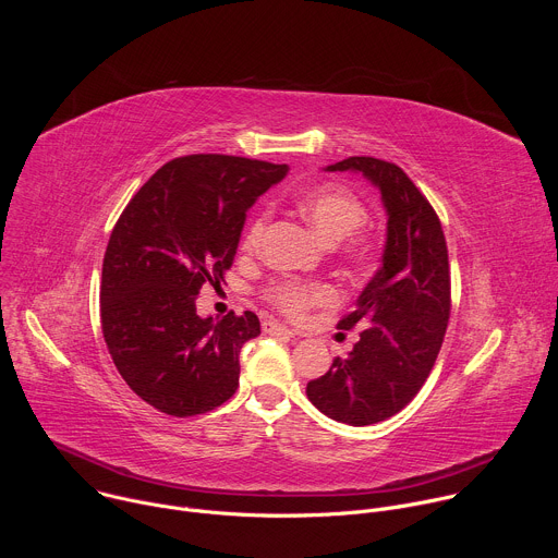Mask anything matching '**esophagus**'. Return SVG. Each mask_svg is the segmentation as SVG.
I'll use <instances>...</instances> for the list:
<instances>
[{"label":"esophagus","mask_w":558,"mask_h":558,"mask_svg":"<svg viewBox=\"0 0 558 558\" xmlns=\"http://www.w3.org/2000/svg\"><path fill=\"white\" fill-rule=\"evenodd\" d=\"M263 331L269 333V336H284V338H293L295 336L291 329H287L284 325H280L276 320H265L263 323Z\"/></svg>","instance_id":"obj_1"}]
</instances>
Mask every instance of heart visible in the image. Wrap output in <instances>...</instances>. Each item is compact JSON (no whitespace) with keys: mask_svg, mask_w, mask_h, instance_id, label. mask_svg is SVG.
Returning <instances> with one entry per match:
<instances>
[{"mask_svg":"<svg viewBox=\"0 0 558 558\" xmlns=\"http://www.w3.org/2000/svg\"><path fill=\"white\" fill-rule=\"evenodd\" d=\"M298 209L304 220L317 231L325 243L336 245L347 238L344 258L355 267H364L373 258V238L362 233L360 227L368 218V209L364 201L344 185L323 183L313 185L298 196ZM267 231V214H256L243 235V247L254 252ZM269 300L282 313L291 317L304 315L311 306L325 304L333 300V291L327 284H302L293 280L278 282L269 289Z\"/></svg>","mask_w":558,"mask_h":558,"instance_id":"obj_1","label":"heart"}]
</instances>
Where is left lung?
I'll list each match as a JSON object with an SVG mask.
<instances>
[{
	"instance_id": "1",
	"label": "left lung",
	"mask_w": 558,
	"mask_h": 558,
	"mask_svg": "<svg viewBox=\"0 0 558 558\" xmlns=\"http://www.w3.org/2000/svg\"><path fill=\"white\" fill-rule=\"evenodd\" d=\"M329 172L371 181L388 216L381 267L338 329L360 327L347 360L306 384L327 417L368 426L400 413L428 379L450 317V267L441 222L402 168L373 156H349Z\"/></svg>"
}]
</instances>
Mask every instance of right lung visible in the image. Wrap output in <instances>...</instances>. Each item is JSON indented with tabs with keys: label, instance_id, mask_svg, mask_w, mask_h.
Here are the masks:
<instances>
[{
	"label": "right lung",
	"instance_id": "1",
	"mask_svg": "<svg viewBox=\"0 0 558 558\" xmlns=\"http://www.w3.org/2000/svg\"><path fill=\"white\" fill-rule=\"evenodd\" d=\"M287 172L243 156H181L119 216L104 258L101 329L117 371L156 411L203 415L235 392L238 353L260 336L258 315L201 317L196 295L220 287L247 209Z\"/></svg>",
	"mask_w": 558,
	"mask_h": 558
}]
</instances>
